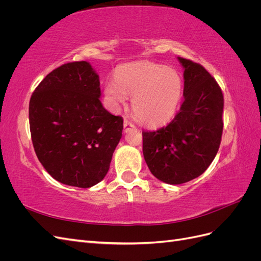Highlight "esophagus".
<instances>
[{"label": "esophagus", "instance_id": "obj_1", "mask_svg": "<svg viewBox=\"0 0 261 261\" xmlns=\"http://www.w3.org/2000/svg\"><path fill=\"white\" fill-rule=\"evenodd\" d=\"M134 128H136V126L134 125L130 121H128V120H125L124 121V130L127 133V132H129L130 129H134Z\"/></svg>", "mask_w": 261, "mask_h": 261}]
</instances>
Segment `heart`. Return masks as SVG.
<instances>
[{"instance_id": "b5f03b06", "label": "heart", "mask_w": 261, "mask_h": 261, "mask_svg": "<svg viewBox=\"0 0 261 261\" xmlns=\"http://www.w3.org/2000/svg\"><path fill=\"white\" fill-rule=\"evenodd\" d=\"M184 83L177 70L141 61L117 68L115 78L107 82L105 96L113 109L134 96L133 112L147 125H162L174 116L183 98Z\"/></svg>"}]
</instances>
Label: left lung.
<instances>
[{
    "label": "left lung",
    "instance_id": "left-lung-1",
    "mask_svg": "<svg viewBox=\"0 0 261 261\" xmlns=\"http://www.w3.org/2000/svg\"><path fill=\"white\" fill-rule=\"evenodd\" d=\"M184 68V101L173 121L143 132V152L150 172L178 185L201 175L218 152L223 132V94L203 66L177 58Z\"/></svg>",
    "mask_w": 261,
    "mask_h": 261
}]
</instances>
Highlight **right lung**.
I'll list each match as a JSON object with an SVG mask.
<instances>
[{"label": "right lung", "instance_id": "obj_1", "mask_svg": "<svg viewBox=\"0 0 261 261\" xmlns=\"http://www.w3.org/2000/svg\"><path fill=\"white\" fill-rule=\"evenodd\" d=\"M99 75L90 63L55 68L29 102L31 139L39 161L62 184L88 188L105 178L120 143L123 118L100 101Z\"/></svg>", "mask_w": 261, "mask_h": 261}]
</instances>
